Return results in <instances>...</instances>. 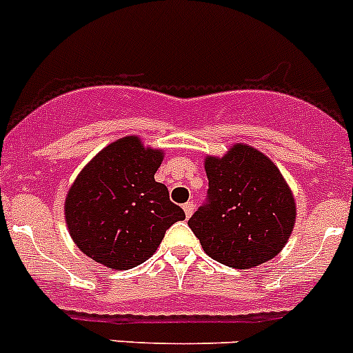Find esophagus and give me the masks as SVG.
Returning a JSON list of instances; mask_svg holds the SVG:
<instances>
[{
	"label": "esophagus",
	"instance_id": "obj_1",
	"mask_svg": "<svg viewBox=\"0 0 353 353\" xmlns=\"http://www.w3.org/2000/svg\"><path fill=\"white\" fill-rule=\"evenodd\" d=\"M183 212H185V216L189 219V216L194 213V203H190V201L185 203V205H183Z\"/></svg>",
	"mask_w": 353,
	"mask_h": 353
}]
</instances>
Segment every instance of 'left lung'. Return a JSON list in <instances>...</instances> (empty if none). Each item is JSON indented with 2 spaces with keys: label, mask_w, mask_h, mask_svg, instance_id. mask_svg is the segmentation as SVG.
<instances>
[{
  "label": "left lung",
  "mask_w": 353,
  "mask_h": 353,
  "mask_svg": "<svg viewBox=\"0 0 353 353\" xmlns=\"http://www.w3.org/2000/svg\"><path fill=\"white\" fill-rule=\"evenodd\" d=\"M208 205L189 219L203 250L236 270L261 266L282 252L296 224L292 190L276 164L257 148L234 143L206 155Z\"/></svg>",
  "instance_id": "1"
}]
</instances>
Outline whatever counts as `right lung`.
Masks as SVG:
<instances>
[{
	"mask_svg": "<svg viewBox=\"0 0 353 353\" xmlns=\"http://www.w3.org/2000/svg\"><path fill=\"white\" fill-rule=\"evenodd\" d=\"M164 150L124 137L82 168L64 199V219L77 247L112 270H131L154 255L164 232L185 213L170 201L154 174Z\"/></svg>",
	"mask_w": 353,
	"mask_h": 353,
	"instance_id": "1",
	"label": "right lung"
}]
</instances>
